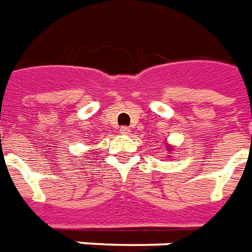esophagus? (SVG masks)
I'll return each mask as SVG.
<instances>
[{
    "label": "esophagus",
    "mask_w": 252,
    "mask_h": 252,
    "mask_svg": "<svg viewBox=\"0 0 252 252\" xmlns=\"http://www.w3.org/2000/svg\"><path fill=\"white\" fill-rule=\"evenodd\" d=\"M119 133L123 135H127V134H130V129L127 127V126H123V127H121V129H119Z\"/></svg>",
    "instance_id": "esophagus-1"
}]
</instances>
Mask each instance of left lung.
I'll return each instance as SVG.
<instances>
[{"label":"left lung","instance_id":"obj_1","mask_svg":"<svg viewBox=\"0 0 252 252\" xmlns=\"http://www.w3.org/2000/svg\"><path fill=\"white\" fill-rule=\"evenodd\" d=\"M172 149H174V146H172V145L167 146V151H168V152H171V151H172Z\"/></svg>","mask_w":252,"mask_h":252}]
</instances>
